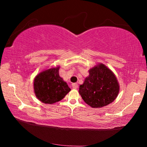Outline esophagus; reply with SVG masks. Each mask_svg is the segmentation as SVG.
I'll return each instance as SVG.
<instances>
[{
	"instance_id": "34e87169",
	"label": "esophagus",
	"mask_w": 147,
	"mask_h": 147,
	"mask_svg": "<svg viewBox=\"0 0 147 147\" xmlns=\"http://www.w3.org/2000/svg\"><path fill=\"white\" fill-rule=\"evenodd\" d=\"M72 87H73V88H74V89H77V88H78V86L76 83H74V84H72Z\"/></svg>"
}]
</instances>
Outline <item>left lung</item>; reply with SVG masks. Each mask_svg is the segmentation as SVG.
<instances>
[{
    "label": "left lung",
    "instance_id": "left-lung-1",
    "mask_svg": "<svg viewBox=\"0 0 147 147\" xmlns=\"http://www.w3.org/2000/svg\"><path fill=\"white\" fill-rule=\"evenodd\" d=\"M79 93L92 108H101L112 102L117 96L119 86L112 71L104 64L94 67L89 71Z\"/></svg>",
    "mask_w": 147,
    "mask_h": 147
}]
</instances>
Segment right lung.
I'll return each instance as SVG.
<instances>
[{
    "mask_svg": "<svg viewBox=\"0 0 147 147\" xmlns=\"http://www.w3.org/2000/svg\"><path fill=\"white\" fill-rule=\"evenodd\" d=\"M59 67L39 74L34 79L35 94L45 104H54L63 99L71 91L67 84L59 76Z\"/></svg>",
    "mask_w": 147,
    "mask_h": 147,
    "instance_id": "right-lung-1",
    "label": "right lung"
}]
</instances>
